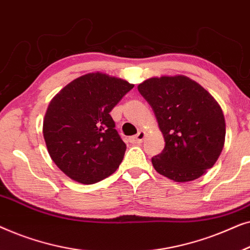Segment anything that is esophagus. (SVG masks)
Here are the masks:
<instances>
[{
    "mask_svg": "<svg viewBox=\"0 0 250 250\" xmlns=\"http://www.w3.org/2000/svg\"><path fill=\"white\" fill-rule=\"evenodd\" d=\"M145 138H146V132L145 131H140L138 134H136L135 136H133V138H131L129 140H131V142L141 143L143 140H145Z\"/></svg>",
    "mask_w": 250,
    "mask_h": 250,
    "instance_id": "34e87169",
    "label": "esophagus"
}]
</instances>
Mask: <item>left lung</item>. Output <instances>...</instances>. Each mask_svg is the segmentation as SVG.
<instances>
[{"label":"left lung","instance_id":"left-lung-1","mask_svg":"<svg viewBox=\"0 0 250 250\" xmlns=\"http://www.w3.org/2000/svg\"><path fill=\"white\" fill-rule=\"evenodd\" d=\"M138 90L151 105L165 140L163 151L151 158L155 169L175 182L204 175L224 146L225 119L218 102L184 75L148 78Z\"/></svg>","mask_w":250,"mask_h":250}]
</instances>
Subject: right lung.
Returning <instances> with one entry per match:
<instances>
[{"label":"right lung","instance_id":"right-lung-1","mask_svg":"<svg viewBox=\"0 0 250 250\" xmlns=\"http://www.w3.org/2000/svg\"><path fill=\"white\" fill-rule=\"evenodd\" d=\"M134 85L104 73L67 84L50 101L43 136L54 164L71 180L93 184L116 172L126 145L110 111Z\"/></svg>","mask_w":250,"mask_h":250}]
</instances>
